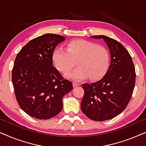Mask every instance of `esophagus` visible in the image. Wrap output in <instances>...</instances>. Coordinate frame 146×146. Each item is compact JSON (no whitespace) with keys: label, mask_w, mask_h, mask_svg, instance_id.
I'll list each match as a JSON object with an SVG mask.
<instances>
[{"label":"esophagus","mask_w":146,"mask_h":146,"mask_svg":"<svg viewBox=\"0 0 146 146\" xmlns=\"http://www.w3.org/2000/svg\"><path fill=\"white\" fill-rule=\"evenodd\" d=\"M72 84H73L74 87H76V86H80V84L78 82H74L72 83Z\"/></svg>","instance_id":"esophagus-1"}]
</instances>
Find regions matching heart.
<instances>
[{
    "label": "heart",
    "mask_w": 146,
    "mask_h": 146,
    "mask_svg": "<svg viewBox=\"0 0 146 146\" xmlns=\"http://www.w3.org/2000/svg\"><path fill=\"white\" fill-rule=\"evenodd\" d=\"M55 67L66 74L75 66L78 68L67 74V78L80 81L89 76L92 80L102 78L110 62V52L105 46L87 40H74L67 45L66 50L58 47L52 54Z\"/></svg>",
    "instance_id": "obj_1"
}]
</instances>
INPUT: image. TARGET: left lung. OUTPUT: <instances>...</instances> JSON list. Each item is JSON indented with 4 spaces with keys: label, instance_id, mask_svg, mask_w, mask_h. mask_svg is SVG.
<instances>
[{
    "label": "left lung",
    "instance_id": "8db88e82",
    "mask_svg": "<svg viewBox=\"0 0 146 146\" xmlns=\"http://www.w3.org/2000/svg\"><path fill=\"white\" fill-rule=\"evenodd\" d=\"M90 37L104 41L111 60L102 78L82 85L81 110L92 120L105 121L117 116L128 104L135 86V68L131 56L119 42L104 35Z\"/></svg>",
    "mask_w": 146,
    "mask_h": 146
}]
</instances>
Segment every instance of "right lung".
<instances>
[{"label": "right lung", "mask_w": 146, "mask_h": 146, "mask_svg": "<svg viewBox=\"0 0 146 146\" xmlns=\"http://www.w3.org/2000/svg\"><path fill=\"white\" fill-rule=\"evenodd\" d=\"M66 38L45 34L29 42L18 54L12 82L21 108L31 117L47 119L62 110V98L73 88L52 66L55 48Z\"/></svg>", "instance_id": "1"}]
</instances>
